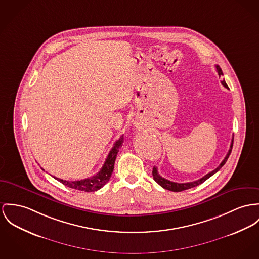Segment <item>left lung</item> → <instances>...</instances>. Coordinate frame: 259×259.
Instances as JSON below:
<instances>
[{
    "label": "left lung",
    "mask_w": 259,
    "mask_h": 259,
    "mask_svg": "<svg viewBox=\"0 0 259 259\" xmlns=\"http://www.w3.org/2000/svg\"><path fill=\"white\" fill-rule=\"evenodd\" d=\"M216 69H217V72H218L219 77H222V76H223L222 69L220 68L218 65H216ZM221 82H222V84H223L225 88L228 89V84L226 83L225 80H222ZM233 144H234V137H233V139H232V143H231V146H230V150H229V152H228L226 158L220 163L219 166H218L216 169H214L213 171L207 174L206 176H204L203 178H201V179H198V180L190 181V182H186V183L174 182V181H170V180H167V179L161 178V177L159 176V174L158 172V168H157L156 166H154V168H153V178L155 179V181L158 182L162 188L167 189V190H170V191H174V192H179V191H183V190H186V189H189V188H193V187L199 185L201 183H203L205 180H207L209 178H211V177H212L213 175H215L217 171H219L220 169H221V167H222V166L226 163V161L228 160L229 156L231 155V152H232V149H233Z\"/></svg>",
    "instance_id": "left-lung-1"
}]
</instances>
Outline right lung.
<instances>
[{
	"label": "right lung",
	"instance_id": "add662e5",
	"mask_svg": "<svg viewBox=\"0 0 259 259\" xmlns=\"http://www.w3.org/2000/svg\"><path fill=\"white\" fill-rule=\"evenodd\" d=\"M123 144V136H121L119 139L117 140L109 152L107 158L105 159L102 167L100 168V171L88 179H81V180H75V181H69V180H63V179H57L53 177L54 179H57L61 183L64 185L74 188L80 191H85V192H94L100 189L104 184H106L109 179L111 178V175L114 169V162L116 159V156L119 152V149L122 147Z\"/></svg>",
	"mask_w": 259,
	"mask_h": 259
}]
</instances>
